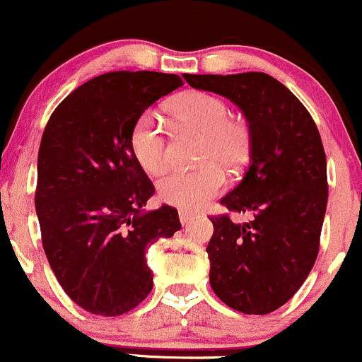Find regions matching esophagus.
Here are the masks:
<instances>
[{
    "label": "esophagus",
    "mask_w": 362,
    "mask_h": 362,
    "mask_svg": "<svg viewBox=\"0 0 362 362\" xmlns=\"http://www.w3.org/2000/svg\"><path fill=\"white\" fill-rule=\"evenodd\" d=\"M193 216H195V214H193V213H188V211H180V220H181V223H182V225L189 223V221L193 220Z\"/></svg>",
    "instance_id": "34e87169"
}]
</instances>
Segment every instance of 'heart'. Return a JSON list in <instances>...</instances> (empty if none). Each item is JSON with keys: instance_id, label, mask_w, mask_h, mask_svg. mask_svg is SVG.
Segmentation results:
<instances>
[{"instance_id": "1", "label": "heart", "mask_w": 362, "mask_h": 362, "mask_svg": "<svg viewBox=\"0 0 362 362\" xmlns=\"http://www.w3.org/2000/svg\"><path fill=\"white\" fill-rule=\"evenodd\" d=\"M182 128L202 134L200 160L206 165L193 170L174 169L158 181V195L165 204L180 209H197L223 189L227 170L245 165L250 151V132L243 121L230 117L227 102L211 93L192 91L170 107ZM132 151L139 165L158 174L169 162V137L162 121L153 112L142 114L130 137Z\"/></svg>"}]
</instances>
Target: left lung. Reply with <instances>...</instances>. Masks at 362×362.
Here are the masks:
<instances>
[{
  "label": "left lung",
  "mask_w": 362,
  "mask_h": 362,
  "mask_svg": "<svg viewBox=\"0 0 362 362\" xmlns=\"http://www.w3.org/2000/svg\"><path fill=\"white\" fill-rule=\"evenodd\" d=\"M182 77L234 102L248 121L250 165L221 204L253 218H211V288L241 313H271L299 291L318 255L327 206L320 134L298 96L262 71Z\"/></svg>",
  "instance_id": "8db88e82"
}]
</instances>
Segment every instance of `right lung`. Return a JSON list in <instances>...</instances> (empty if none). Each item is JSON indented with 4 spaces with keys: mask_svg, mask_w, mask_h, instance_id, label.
I'll return each mask as SVG.
<instances>
[{
    "mask_svg": "<svg viewBox=\"0 0 362 362\" xmlns=\"http://www.w3.org/2000/svg\"><path fill=\"white\" fill-rule=\"evenodd\" d=\"M182 86L174 74L109 71L56 107L38 149L35 193L42 245L68 298L116 317L153 288L146 250L181 228L174 207L144 213L155 193L132 151L135 123Z\"/></svg>",
    "mask_w": 362,
    "mask_h": 362,
    "instance_id": "right-lung-1",
    "label": "right lung"
}]
</instances>
